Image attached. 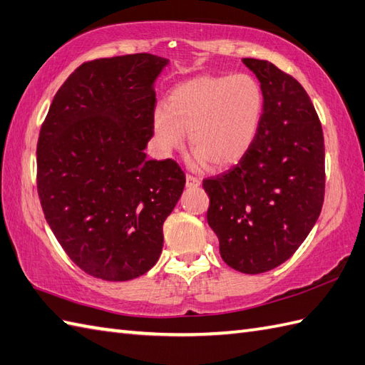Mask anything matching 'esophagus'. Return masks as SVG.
<instances>
[{"label":"esophagus","mask_w":365,"mask_h":365,"mask_svg":"<svg viewBox=\"0 0 365 365\" xmlns=\"http://www.w3.org/2000/svg\"><path fill=\"white\" fill-rule=\"evenodd\" d=\"M200 184H201L200 178L193 176V175H187V176H185V185H187L189 189H197V187H200Z\"/></svg>","instance_id":"1"}]
</instances>
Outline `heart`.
Returning a JSON list of instances; mask_svg holds the SVG:
<instances>
[{
	"label": "heart",
	"mask_w": 365,
	"mask_h": 365,
	"mask_svg": "<svg viewBox=\"0 0 365 365\" xmlns=\"http://www.w3.org/2000/svg\"><path fill=\"white\" fill-rule=\"evenodd\" d=\"M264 93L247 73L198 76L175 87L167 106L155 110V133L165 153L189 133L195 160L222 168L247 155L261 126Z\"/></svg>",
	"instance_id": "obj_1"
}]
</instances>
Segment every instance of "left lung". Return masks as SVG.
<instances>
[{
  "mask_svg": "<svg viewBox=\"0 0 365 365\" xmlns=\"http://www.w3.org/2000/svg\"><path fill=\"white\" fill-rule=\"evenodd\" d=\"M264 93L256 139L226 173L203 180L220 256L256 274L286 262L317 222L325 197V143L303 86L269 61L244 59Z\"/></svg>",
  "mask_w": 365,
  "mask_h": 365,
  "instance_id": "1",
  "label": "left lung"
}]
</instances>
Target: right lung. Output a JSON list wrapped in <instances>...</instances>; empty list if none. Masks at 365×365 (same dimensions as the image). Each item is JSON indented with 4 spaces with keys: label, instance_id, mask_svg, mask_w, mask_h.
<instances>
[{
    "label": "right lung",
    "instance_id": "obj_1",
    "mask_svg": "<svg viewBox=\"0 0 365 365\" xmlns=\"http://www.w3.org/2000/svg\"><path fill=\"white\" fill-rule=\"evenodd\" d=\"M167 59L139 53L84 62L67 78L37 142V192L56 239L81 270L128 281L158 262L162 225L185 175L147 159L153 88Z\"/></svg>",
    "mask_w": 365,
    "mask_h": 365
}]
</instances>
